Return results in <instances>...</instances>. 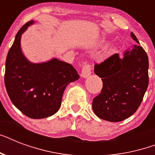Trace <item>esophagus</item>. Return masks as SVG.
<instances>
[{
  "label": "esophagus",
  "instance_id": "esophagus-1",
  "mask_svg": "<svg viewBox=\"0 0 155 155\" xmlns=\"http://www.w3.org/2000/svg\"><path fill=\"white\" fill-rule=\"evenodd\" d=\"M91 70H92V68H91V65L89 63H84L83 64L82 70H81V76L83 78L88 77L92 73Z\"/></svg>",
  "mask_w": 155,
  "mask_h": 155
}]
</instances>
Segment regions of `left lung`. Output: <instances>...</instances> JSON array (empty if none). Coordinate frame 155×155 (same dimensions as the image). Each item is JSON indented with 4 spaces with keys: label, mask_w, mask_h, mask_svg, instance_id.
<instances>
[{
    "label": "left lung",
    "mask_w": 155,
    "mask_h": 155,
    "mask_svg": "<svg viewBox=\"0 0 155 155\" xmlns=\"http://www.w3.org/2000/svg\"><path fill=\"white\" fill-rule=\"evenodd\" d=\"M133 39L139 43L134 33ZM149 59L141 46L134 45L120 58L114 54L95 65L103 81L101 93L93 99L92 109L103 120L118 122L130 117L142 103L149 84Z\"/></svg>",
    "instance_id": "obj_1"
}]
</instances>
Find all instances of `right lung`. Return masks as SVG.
<instances>
[{"instance_id": "right-lung-1", "label": "right lung", "mask_w": 155, "mask_h": 155, "mask_svg": "<svg viewBox=\"0 0 155 155\" xmlns=\"http://www.w3.org/2000/svg\"><path fill=\"white\" fill-rule=\"evenodd\" d=\"M33 23H25L16 35L6 58L5 84L12 103L23 114L41 119L58 112L66 87L80 75L72 65L57 58L33 63L23 55L21 37Z\"/></svg>"}]
</instances>
